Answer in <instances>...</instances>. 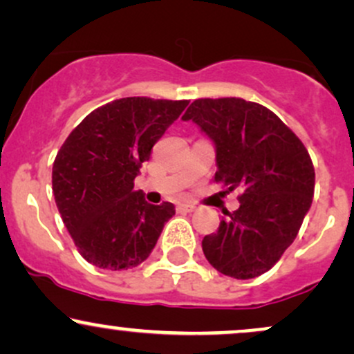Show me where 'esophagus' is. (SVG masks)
<instances>
[{
	"instance_id": "obj_1",
	"label": "esophagus",
	"mask_w": 354,
	"mask_h": 354,
	"mask_svg": "<svg viewBox=\"0 0 354 354\" xmlns=\"http://www.w3.org/2000/svg\"><path fill=\"white\" fill-rule=\"evenodd\" d=\"M178 209H180L181 212H193L196 209V206L191 203H185V204H180V206H178Z\"/></svg>"
}]
</instances>
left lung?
Instances as JSON below:
<instances>
[{"label":"left lung","mask_w":354,"mask_h":354,"mask_svg":"<svg viewBox=\"0 0 354 354\" xmlns=\"http://www.w3.org/2000/svg\"><path fill=\"white\" fill-rule=\"evenodd\" d=\"M193 120L216 145V183L242 188L239 209L225 211L203 252L221 274L254 279L270 270L295 241L312 206L315 168L300 138L277 115L237 97L198 99Z\"/></svg>","instance_id":"left-lung-1"}]
</instances>
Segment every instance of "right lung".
Wrapping results in <instances>:
<instances>
[{
  "mask_svg": "<svg viewBox=\"0 0 354 354\" xmlns=\"http://www.w3.org/2000/svg\"><path fill=\"white\" fill-rule=\"evenodd\" d=\"M188 100L125 97L91 112L53 165V193L72 241L92 266L127 270L147 261L174 206L145 201L133 181Z\"/></svg>",
  "mask_w": 354,
  "mask_h": 354,
  "instance_id": "obj_1",
  "label": "right lung"
}]
</instances>
